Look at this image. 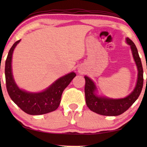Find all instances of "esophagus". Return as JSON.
Here are the masks:
<instances>
[{
	"label": "esophagus",
	"instance_id": "34e87169",
	"mask_svg": "<svg viewBox=\"0 0 147 147\" xmlns=\"http://www.w3.org/2000/svg\"><path fill=\"white\" fill-rule=\"evenodd\" d=\"M79 72L80 73H83V71H82V70H81V69L79 70Z\"/></svg>",
	"mask_w": 147,
	"mask_h": 147
}]
</instances>
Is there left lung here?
Segmentation results:
<instances>
[{"instance_id":"left-lung-1","label":"left lung","mask_w":147,"mask_h":147,"mask_svg":"<svg viewBox=\"0 0 147 147\" xmlns=\"http://www.w3.org/2000/svg\"><path fill=\"white\" fill-rule=\"evenodd\" d=\"M126 42L131 47L132 55L138 68V80L133 92L127 97L122 99H109L104 97H99L95 94L96 86L94 83L85 76V96L87 106L92 111L104 116H118L126 111L140 96L143 86V69L141 60L138 55L137 48L129 38H126ZM147 82V80H146Z\"/></svg>"}]
</instances>
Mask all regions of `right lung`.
I'll return each instance as SVG.
<instances>
[{"label":"right lung","instance_id":"add662e5","mask_svg":"<svg viewBox=\"0 0 147 147\" xmlns=\"http://www.w3.org/2000/svg\"><path fill=\"white\" fill-rule=\"evenodd\" d=\"M21 40L16 41L10 49L5 62V79L8 94L11 100L27 114L40 115L53 112L59 107L62 93L76 74L71 72L60 78L45 91L29 93L19 89L12 74L11 60L13 50Z\"/></svg>","mask_w":147,"mask_h":147}]
</instances>
